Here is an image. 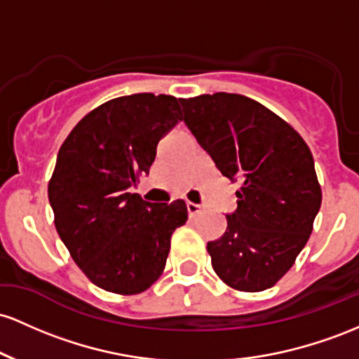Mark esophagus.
<instances>
[{
    "label": "esophagus",
    "mask_w": 359,
    "mask_h": 359,
    "mask_svg": "<svg viewBox=\"0 0 359 359\" xmlns=\"http://www.w3.org/2000/svg\"><path fill=\"white\" fill-rule=\"evenodd\" d=\"M187 208H188V213H190V217H195L196 213H200V212H201V205L191 203V201H188V203H187Z\"/></svg>",
    "instance_id": "1"
}]
</instances>
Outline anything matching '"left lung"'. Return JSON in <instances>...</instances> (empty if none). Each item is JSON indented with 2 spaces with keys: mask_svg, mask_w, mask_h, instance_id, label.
I'll return each instance as SVG.
<instances>
[{
  "mask_svg": "<svg viewBox=\"0 0 359 359\" xmlns=\"http://www.w3.org/2000/svg\"><path fill=\"white\" fill-rule=\"evenodd\" d=\"M180 103L219 171L243 181L227 231L207 244L213 271L239 292L275 287L307 244L322 203L312 152L288 122L248 96L213 93Z\"/></svg>",
  "mask_w": 359,
  "mask_h": 359,
  "instance_id": "left-lung-1",
  "label": "left lung"
}]
</instances>
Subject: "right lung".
Instances as JSON below:
<instances>
[{"label": "right lung", "mask_w": 359, "mask_h": 359, "mask_svg": "<svg viewBox=\"0 0 359 359\" xmlns=\"http://www.w3.org/2000/svg\"><path fill=\"white\" fill-rule=\"evenodd\" d=\"M181 118L175 96H120L84 115L59 149L49 181L55 231L88 280L107 292H146L163 275L172 232L187 224L183 200L149 203L130 193Z\"/></svg>", "instance_id": "1"}]
</instances>
